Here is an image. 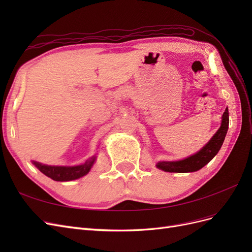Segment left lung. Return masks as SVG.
I'll use <instances>...</instances> for the list:
<instances>
[{
  "label": "left lung",
  "instance_id": "obj_1",
  "mask_svg": "<svg viewBox=\"0 0 252 252\" xmlns=\"http://www.w3.org/2000/svg\"><path fill=\"white\" fill-rule=\"evenodd\" d=\"M228 125H229V113H228V108H226L223 113L222 124H220L219 130L200 151L184 159H180V161L158 162L157 167L158 169L167 172H193L200 170L217 156L219 150L222 147L228 130Z\"/></svg>",
  "mask_w": 252,
  "mask_h": 252
}]
</instances>
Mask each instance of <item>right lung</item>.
Here are the masks:
<instances>
[{
    "mask_svg": "<svg viewBox=\"0 0 252 252\" xmlns=\"http://www.w3.org/2000/svg\"><path fill=\"white\" fill-rule=\"evenodd\" d=\"M94 162L95 156L90 158L88 161H86L84 164L78 166H50L32 161L33 165L42 173L47 175L48 178L52 179L53 181L58 182L72 181L84 177V175H86L90 171L91 167L94 166Z\"/></svg>",
    "mask_w": 252,
    "mask_h": 252,
    "instance_id": "add662e5",
    "label": "right lung"
}]
</instances>
